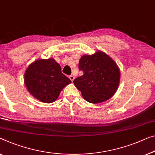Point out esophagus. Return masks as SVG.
<instances>
[{"mask_svg":"<svg viewBox=\"0 0 155 155\" xmlns=\"http://www.w3.org/2000/svg\"><path fill=\"white\" fill-rule=\"evenodd\" d=\"M69 78H70V79L71 81H73L74 80V78H75V77H74V76H72V75L70 76V77H69Z\"/></svg>","mask_w":155,"mask_h":155,"instance_id":"obj_1","label":"esophagus"}]
</instances>
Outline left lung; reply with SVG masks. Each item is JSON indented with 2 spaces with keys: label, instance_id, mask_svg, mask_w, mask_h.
<instances>
[{
  "label": "left lung",
  "instance_id": "left-lung-1",
  "mask_svg": "<svg viewBox=\"0 0 155 155\" xmlns=\"http://www.w3.org/2000/svg\"><path fill=\"white\" fill-rule=\"evenodd\" d=\"M78 69L84 72L74 80V84L81 92L84 100L92 104L110 99L119 85L120 73L114 60L104 52L83 55Z\"/></svg>",
  "mask_w": 155,
  "mask_h": 155
}]
</instances>
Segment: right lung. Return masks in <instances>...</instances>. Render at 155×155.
I'll return each instance as SVG.
<instances>
[{
    "mask_svg": "<svg viewBox=\"0 0 155 155\" xmlns=\"http://www.w3.org/2000/svg\"><path fill=\"white\" fill-rule=\"evenodd\" d=\"M24 83L34 97L45 103L57 100L60 92L71 81L63 74L54 59H40L28 66L25 72Z\"/></svg>",
    "mask_w": 155,
    "mask_h": 155,
    "instance_id": "obj_1",
    "label": "right lung"
}]
</instances>
